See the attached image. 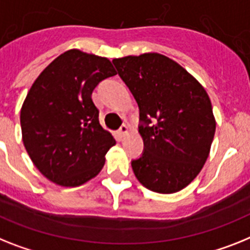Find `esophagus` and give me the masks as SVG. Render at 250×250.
I'll use <instances>...</instances> for the list:
<instances>
[{
  "mask_svg": "<svg viewBox=\"0 0 250 250\" xmlns=\"http://www.w3.org/2000/svg\"><path fill=\"white\" fill-rule=\"evenodd\" d=\"M118 135L119 137H125V136L128 135V127L125 125H122L121 128L118 129Z\"/></svg>",
  "mask_w": 250,
  "mask_h": 250,
  "instance_id": "obj_1",
  "label": "esophagus"
}]
</instances>
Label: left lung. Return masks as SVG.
<instances>
[{
  "instance_id": "8db88e82",
  "label": "left lung",
  "mask_w": 250,
  "mask_h": 250,
  "mask_svg": "<svg viewBox=\"0 0 250 250\" xmlns=\"http://www.w3.org/2000/svg\"><path fill=\"white\" fill-rule=\"evenodd\" d=\"M113 64L140 109L144 152L131 161L136 178L157 193L183 189L206 163L215 136L206 90L163 54L115 58Z\"/></svg>"
}]
</instances>
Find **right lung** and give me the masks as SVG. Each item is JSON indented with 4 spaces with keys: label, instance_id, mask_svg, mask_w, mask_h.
Listing matches in <instances>:
<instances>
[{
    "label": "right lung",
    "instance_id": "obj_1",
    "mask_svg": "<svg viewBox=\"0 0 250 250\" xmlns=\"http://www.w3.org/2000/svg\"><path fill=\"white\" fill-rule=\"evenodd\" d=\"M117 75L108 58L67 50L38 76L20 113L22 142L44 177L63 187L96 177L115 140L99 123L91 94Z\"/></svg>",
    "mask_w": 250,
    "mask_h": 250
}]
</instances>
